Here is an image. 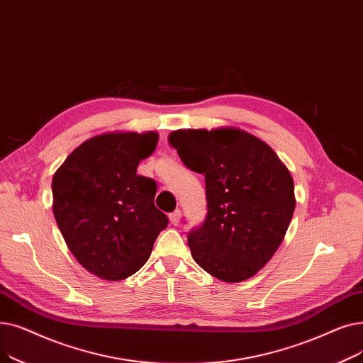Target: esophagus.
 <instances>
[{
    "label": "esophagus",
    "mask_w": 363,
    "mask_h": 363,
    "mask_svg": "<svg viewBox=\"0 0 363 363\" xmlns=\"http://www.w3.org/2000/svg\"><path fill=\"white\" fill-rule=\"evenodd\" d=\"M168 217H169V223L174 224V226H177V224L180 223V218H182V211L180 210L172 211Z\"/></svg>",
    "instance_id": "34e87169"
}]
</instances>
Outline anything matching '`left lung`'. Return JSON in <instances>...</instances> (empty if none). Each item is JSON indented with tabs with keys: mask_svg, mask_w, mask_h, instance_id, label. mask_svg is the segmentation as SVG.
<instances>
[{
	"mask_svg": "<svg viewBox=\"0 0 363 363\" xmlns=\"http://www.w3.org/2000/svg\"><path fill=\"white\" fill-rule=\"evenodd\" d=\"M168 143L205 176L208 216L187 236L194 260L221 282L250 279L278 251L294 214L289 169L266 142L238 127L176 130Z\"/></svg>",
	"mask_w": 363,
	"mask_h": 363,
	"instance_id": "left-lung-1",
	"label": "left lung"
}]
</instances>
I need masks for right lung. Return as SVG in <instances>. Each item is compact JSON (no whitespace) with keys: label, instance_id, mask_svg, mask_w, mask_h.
<instances>
[{"label":"right lung","instance_id":"1","mask_svg":"<svg viewBox=\"0 0 363 363\" xmlns=\"http://www.w3.org/2000/svg\"><path fill=\"white\" fill-rule=\"evenodd\" d=\"M157 131L116 130L81 143L51 182L53 213L77 262L105 281H123L150 257L168 218L155 206L157 183L137 176Z\"/></svg>","mask_w":363,"mask_h":363}]
</instances>
